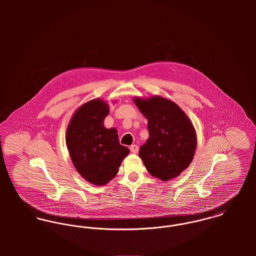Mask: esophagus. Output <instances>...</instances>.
<instances>
[{"mask_svg": "<svg viewBox=\"0 0 256 256\" xmlns=\"http://www.w3.org/2000/svg\"><path fill=\"white\" fill-rule=\"evenodd\" d=\"M130 150L133 154H137L138 150H139V146H137V145H132V146H130Z\"/></svg>", "mask_w": 256, "mask_h": 256, "instance_id": "esophagus-1", "label": "esophagus"}]
</instances>
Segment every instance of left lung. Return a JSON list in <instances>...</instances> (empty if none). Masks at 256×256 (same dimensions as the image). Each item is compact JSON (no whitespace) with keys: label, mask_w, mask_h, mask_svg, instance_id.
I'll return each mask as SVG.
<instances>
[{"label":"left lung","mask_w":256,"mask_h":256,"mask_svg":"<svg viewBox=\"0 0 256 256\" xmlns=\"http://www.w3.org/2000/svg\"><path fill=\"white\" fill-rule=\"evenodd\" d=\"M148 120V138L139 156L150 176L162 182L178 178L191 164L197 146L194 126L174 102L160 96L134 98Z\"/></svg>","instance_id":"8db88e82"}]
</instances>
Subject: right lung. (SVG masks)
<instances>
[{
  "label": "right lung",
  "instance_id": "obj_1",
  "mask_svg": "<svg viewBox=\"0 0 256 256\" xmlns=\"http://www.w3.org/2000/svg\"><path fill=\"white\" fill-rule=\"evenodd\" d=\"M108 102L92 100L74 112L66 132V145L76 172L94 185L110 182L130 152L118 140L115 128H106Z\"/></svg>",
  "mask_w": 256,
  "mask_h": 256
}]
</instances>
